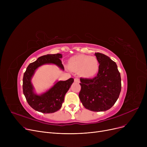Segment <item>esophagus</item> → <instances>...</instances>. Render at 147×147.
<instances>
[{
	"label": "esophagus",
	"mask_w": 147,
	"mask_h": 147,
	"mask_svg": "<svg viewBox=\"0 0 147 147\" xmlns=\"http://www.w3.org/2000/svg\"><path fill=\"white\" fill-rule=\"evenodd\" d=\"M74 82H78V83H79L80 82V79L78 78H76L74 79Z\"/></svg>",
	"instance_id": "obj_1"
}]
</instances>
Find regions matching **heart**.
<instances>
[{
	"instance_id": "1",
	"label": "heart",
	"mask_w": 147,
	"mask_h": 147,
	"mask_svg": "<svg viewBox=\"0 0 147 147\" xmlns=\"http://www.w3.org/2000/svg\"><path fill=\"white\" fill-rule=\"evenodd\" d=\"M69 68L74 71H80L84 78H91L98 72L99 64L97 59L85 55H76L69 60Z\"/></svg>"
}]
</instances>
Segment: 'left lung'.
Wrapping results in <instances>:
<instances>
[{"label":"left lung","mask_w":147,"mask_h":147,"mask_svg":"<svg viewBox=\"0 0 147 147\" xmlns=\"http://www.w3.org/2000/svg\"><path fill=\"white\" fill-rule=\"evenodd\" d=\"M95 55L99 64L98 73L92 79L80 78L79 96L83 105L92 111H105L119 97L121 84L116 63L101 53Z\"/></svg>","instance_id":"left-lung-1"}]
</instances>
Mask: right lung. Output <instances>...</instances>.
<instances>
[{
	"mask_svg": "<svg viewBox=\"0 0 147 147\" xmlns=\"http://www.w3.org/2000/svg\"><path fill=\"white\" fill-rule=\"evenodd\" d=\"M63 55L61 53L48 54L42 56L30 63L27 67L23 76L22 89L27 101L29 105L38 112L43 113H52L59 110L64 102V96L74 82L73 78L65 81H59L47 92L40 95L34 92V89L31 79L34 74L35 70L45 64H53L64 70L61 58Z\"/></svg>",
	"mask_w": 147,
	"mask_h": 147,
	"instance_id": "add662e5",
	"label": "right lung"
}]
</instances>
